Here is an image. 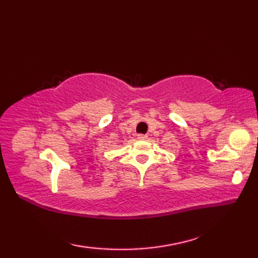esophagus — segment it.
<instances>
[{"label": "esophagus", "instance_id": "esophagus-1", "mask_svg": "<svg viewBox=\"0 0 258 258\" xmlns=\"http://www.w3.org/2000/svg\"><path fill=\"white\" fill-rule=\"evenodd\" d=\"M138 139H139L140 141H144V140L147 139V136L144 135V134H139V135H138Z\"/></svg>", "mask_w": 258, "mask_h": 258}]
</instances>
